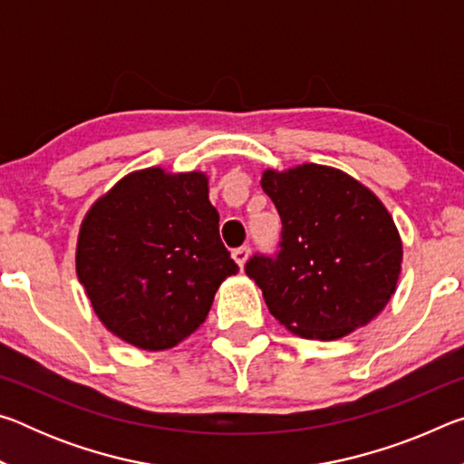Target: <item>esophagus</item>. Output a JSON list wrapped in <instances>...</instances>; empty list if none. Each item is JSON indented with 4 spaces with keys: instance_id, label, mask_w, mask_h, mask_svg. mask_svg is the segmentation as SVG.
Masks as SVG:
<instances>
[{
    "instance_id": "esophagus-1",
    "label": "esophagus",
    "mask_w": 464,
    "mask_h": 464,
    "mask_svg": "<svg viewBox=\"0 0 464 464\" xmlns=\"http://www.w3.org/2000/svg\"><path fill=\"white\" fill-rule=\"evenodd\" d=\"M247 257H249V247H247V246H241V247H237V249H233V260L239 264L241 270H243V266H246Z\"/></svg>"
}]
</instances>
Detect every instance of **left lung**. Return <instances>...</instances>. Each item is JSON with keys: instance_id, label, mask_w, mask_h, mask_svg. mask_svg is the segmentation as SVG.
Here are the masks:
<instances>
[{"instance_id": "left-lung-1", "label": "left lung", "mask_w": 464, "mask_h": 464, "mask_svg": "<svg viewBox=\"0 0 464 464\" xmlns=\"http://www.w3.org/2000/svg\"><path fill=\"white\" fill-rule=\"evenodd\" d=\"M262 188L280 215V251L254 256L246 274L272 315L295 335L324 342L371 324L403 262L384 204L345 171L317 163L266 169Z\"/></svg>"}]
</instances>
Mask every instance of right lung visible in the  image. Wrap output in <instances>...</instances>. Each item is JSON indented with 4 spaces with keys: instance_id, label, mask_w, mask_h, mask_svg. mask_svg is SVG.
<instances>
[{
    "instance_id": "right-lung-1",
    "label": "right lung",
    "mask_w": 464,
    "mask_h": 464,
    "mask_svg": "<svg viewBox=\"0 0 464 464\" xmlns=\"http://www.w3.org/2000/svg\"><path fill=\"white\" fill-rule=\"evenodd\" d=\"M75 270L108 332L149 352L194 334L221 282L239 272L218 235L207 174L161 168L132 171L92 204Z\"/></svg>"
}]
</instances>
